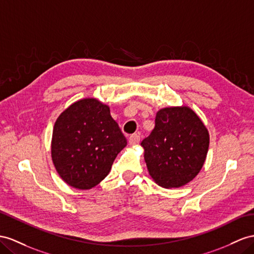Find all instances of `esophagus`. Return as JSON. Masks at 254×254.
Listing matches in <instances>:
<instances>
[{
    "instance_id": "obj_1",
    "label": "esophagus",
    "mask_w": 254,
    "mask_h": 254,
    "mask_svg": "<svg viewBox=\"0 0 254 254\" xmlns=\"http://www.w3.org/2000/svg\"><path fill=\"white\" fill-rule=\"evenodd\" d=\"M139 141H140V136H139L138 134H132V135L128 137V144L131 145V146L137 145Z\"/></svg>"
}]
</instances>
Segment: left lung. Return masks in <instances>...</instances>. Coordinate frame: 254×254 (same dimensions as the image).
<instances>
[{"instance_id": "left-lung-1", "label": "left lung", "mask_w": 254, "mask_h": 254, "mask_svg": "<svg viewBox=\"0 0 254 254\" xmlns=\"http://www.w3.org/2000/svg\"><path fill=\"white\" fill-rule=\"evenodd\" d=\"M140 145L155 183L163 188H179L199 173L209 146V134L189 107H168L157 113L154 128Z\"/></svg>"}]
</instances>
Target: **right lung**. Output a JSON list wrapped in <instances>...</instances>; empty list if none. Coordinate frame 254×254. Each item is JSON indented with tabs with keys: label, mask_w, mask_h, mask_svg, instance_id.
<instances>
[{
	"label": "right lung",
	"mask_w": 254,
	"mask_h": 254,
	"mask_svg": "<svg viewBox=\"0 0 254 254\" xmlns=\"http://www.w3.org/2000/svg\"><path fill=\"white\" fill-rule=\"evenodd\" d=\"M127 138L107 105L83 99L65 109L55 123L51 157L67 185L88 190L105 178Z\"/></svg>",
	"instance_id": "obj_1"
}]
</instances>
